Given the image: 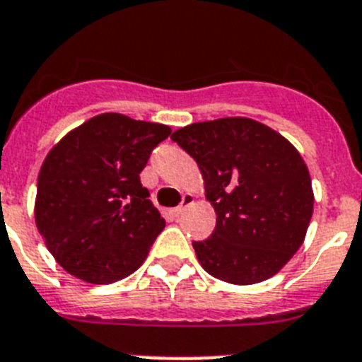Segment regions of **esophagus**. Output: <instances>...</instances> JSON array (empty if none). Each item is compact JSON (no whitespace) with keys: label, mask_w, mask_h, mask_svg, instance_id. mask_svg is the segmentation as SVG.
Masks as SVG:
<instances>
[{"label":"esophagus","mask_w":362,"mask_h":362,"mask_svg":"<svg viewBox=\"0 0 362 362\" xmlns=\"http://www.w3.org/2000/svg\"><path fill=\"white\" fill-rule=\"evenodd\" d=\"M191 202H193V197H191V195H184V199H182L180 206H176V208L173 209V211H175V215H182V214H184V211H186V208L191 204Z\"/></svg>","instance_id":"34e87169"}]
</instances>
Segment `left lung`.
<instances>
[{
	"label": "left lung",
	"mask_w": 362,
	"mask_h": 362,
	"mask_svg": "<svg viewBox=\"0 0 362 362\" xmlns=\"http://www.w3.org/2000/svg\"><path fill=\"white\" fill-rule=\"evenodd\" d=\"M199 163L217 224L193 241L202 269L228 284L265 281L302 247L313 215L308 165L267 124L224 117L173 132Z\"/></svg>",
	"instance_id": "1"
}]
</instances>
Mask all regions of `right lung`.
Returning <instances> with one entry per match:
<instances>
[{"instance_id": "right-lung-1", "label": "right lung", "mask_w": 362, "mask_h": 362, "mask_svg": "<svg viewBox=\"0 0 362 362\" xmlns=\"http://www.w3.org/2000/svg\"><path fill=\"white\" fill-rule=\"evenodd\" d=\"M167 124L101 114L64 136L38 175L35 218L59 265L88 284L139 269L165 226L139 173Z\"/></svg>"}]
</instances>
